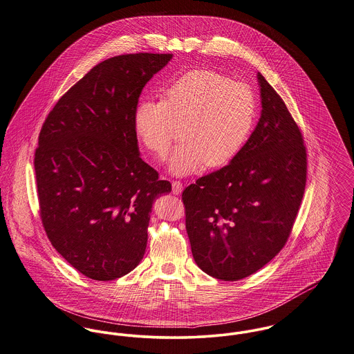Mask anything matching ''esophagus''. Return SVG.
Returning <instances> with one entry per match:
<instances>
[{"mask_svg": "<svg viewBox=\"0 0 354 354\" xmlns=\"http://www.w3.org/2000/svg\"><path fill=\"white\" fill-rule=\"evenodd\" d=\"M183 190V185H182V182H179V180H174L172 182V194H175V195H179L180 192Z\"/></svg>", "mask_w": 354, "mask_h": 354, "instance_id": "1", "label": "esophagus"}]
</instances>
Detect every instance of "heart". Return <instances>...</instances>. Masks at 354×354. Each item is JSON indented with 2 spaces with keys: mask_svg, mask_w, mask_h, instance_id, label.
<instances>
[{
  "mask_svg": "<svg viewBox=\"0 0 354 354\" xmlns=\"http://www.w3.org/2000/svg\"><path fill=\"white\" fill-rule=\"evenodd\" d=\"M257 117V98L245 82L209 68L191 70L163 88L162 100H142L133 115L135 131L147 151L164 160L179 137L169 169L190 175L205 165L232 162L250 135Z\"/></svg>",
  "mask_w": 354,
  "mask_h": 354,
  "instance_id": "heart-1",
  "label": "heart"
}]
</instances>
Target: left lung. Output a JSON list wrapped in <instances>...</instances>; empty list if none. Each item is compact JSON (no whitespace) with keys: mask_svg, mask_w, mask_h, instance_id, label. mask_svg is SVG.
I'll use <instances>...</instances> for the list:
<instances>
[{"mask_svg":"<svg viewBox=\"0 0 354 354\" xmlns=\"http://www.w3.org/2000/svg\"><path fill=\"white\" fill-rule=\"evenodd\" d=\"M257 80L263 110L243 149L182 192L194 260L225 281L257 272L283 249L306 187L299 127L272 86Z\"/></svg>","mask_w":354,"mask_h":354,"instance_id":"obj_1","label":"left lung"}]
</instances>
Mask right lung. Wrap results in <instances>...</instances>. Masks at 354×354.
Listing matches in <instances>:
<instances>
[{
  "label": "right lung",
  "instance_id": "obj_1",
  "mask_svg": "<svg viewBox=\"0 0 354 354\" xmlns=\"http://www.w3.org/2000/svg\"><path fill=\"white\" fill-rule=\"evenodd\" d=\"M171 57L140 53L101 62L41 127L33 160L41 223L63 259L93 280L136 268L152 203L171 191L140 158L133 125L142 87Z\"/></svg>",
  "mask_w": 354,
  "mask_h": 354
}]
</instances>
